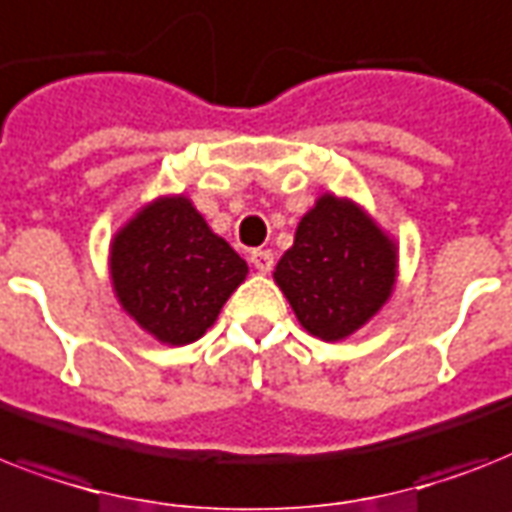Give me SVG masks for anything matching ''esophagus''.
<instances>
[{"mask_svg": "<svg viewBox=\"0 0 512 512\" xmlns=\"http://www.w3.org/2000/svg\"><path fill=\"white\" fill-rule=\"evenodd\" d=\"M249 263L255 265L260 273H268L273 268V252L271 249H252L249 252Z\"/></svg>", "mask_w": 512, "mask_h": 512, "instance_id": "esophagus-1", "label": "esophagus"}]
</instances>
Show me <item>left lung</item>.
Here are the masks:
<instances>
[{
    "mask_svg": "<svg viewBox=\"0 0 512 512\" xmlns=\"http://www.w3.org/2000/svg\"><path fill=\"white\" fill-rule=\"evenodd\" d=\"M297 321L335 342L380 311L396 284V244L353 201L324 193L273 271Z\"/></svg>",
    "mask_w": 512,
    "mask_h": 512,
    "instance_id": "8db88e82",
    "label": "left lung"
}]
</instances>
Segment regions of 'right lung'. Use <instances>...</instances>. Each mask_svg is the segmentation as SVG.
Masks as SVG:
<instances>
[{
  "mask_svg": "<svg viewBox=\"0 0 512 512\" xmlns=\"http://www.w3.org/2000/svg\"><path fill=\"white\" fill-rule=\"evenodd\" d=\"M247 271V263L209 231L185 196L143 207L111 244L119 303L167 345L199 340Z\"/></svg>",
  "mask_w": 512,
  "mask_h": 512,
  "instance_id": "1",
  "label": "right lung"
}]
</instances>
